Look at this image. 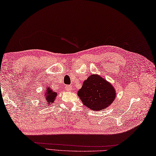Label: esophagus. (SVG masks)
Wrapping results in <instances>:
<instances>
[{"label": "esophagus", "mask_w": 156, "mask_h": 156, "mask_svg": "<svg viewBox=\"0 0 156 156\" xmlns=\"http://www.w3.org/2000/svg\"><path fill=\"white\" fill-rule=\"evenodd\" d=\"M66 89L67 90H72V86H70V85L66 86Z\"/></svg>", "instance_id": "obj_1"}]
</instances>
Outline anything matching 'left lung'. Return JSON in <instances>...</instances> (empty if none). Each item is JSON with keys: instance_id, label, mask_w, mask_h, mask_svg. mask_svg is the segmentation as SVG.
<instances>
[{"instance_id": "left-lung-1", "label": "left lung", "mask_w": 156, "mask_h": 156, "mask_svg": "<svg viewBox=\"0 0 156 156\" xmlns=\"http://www.w3.org/2000/svg\"><path fill=\"white\" fill-rule=\"evenodd\" d=\"M78 95L85 106L93 110H101L114 101L116 93L111 84L100 76H89L84 81Z\"/></svg>"}]
</instances>
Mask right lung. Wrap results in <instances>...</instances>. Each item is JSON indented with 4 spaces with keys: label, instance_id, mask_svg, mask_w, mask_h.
Segmentation results:
<instances>
[{
    "label": "right lung",
    "instance_id": "right-lung-1",
    "mask_svg": "<svg viewBox=\"0 0 156 156\" xmlns=\"http://www.w3.org/2000/svg\"><path fill=\"white\" fill-rule=\"evenodd\" d=\"M46 90L47 92L46 93V94H45V98H46V104L49 105V104H52L54 102V101L55 100V98L56 97L57 93L52 91V90L49 89V88H48Z\"/></svg>",
    "mask_w": 156,
    "mask_h": 156
}]
</instances>
